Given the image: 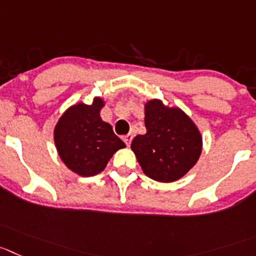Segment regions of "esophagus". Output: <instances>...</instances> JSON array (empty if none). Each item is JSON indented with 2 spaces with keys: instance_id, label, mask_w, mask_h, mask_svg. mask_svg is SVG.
I'll return each instance as SVG.
<instances>
[{
  "instance_id": "1",
  "label": "esophagus",
  "mask_w": 256,
  "mask_h": 256,
  "mask_svg": "<svg viewBox=\"0 0 256 256\" xmlns=\"http://www.w3.org/2000/svg\"><path fill=\"white\" fill-rule=\"evenodd\" d=\"M123 140H124V142H126V144L130 147V142H132V140H133V134H130H130H126V137L123 138Z\"/></svg>"
}]
</instances>
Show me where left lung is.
<instances>
[{
  "label": "left lung",
  "mask_w": 256,
  "mask_h": 256,
  "mask_svg": "<svg viewBox=\"0 0 256 256\" xmlns=\"http://www.w3.org/2000/svg\"><path fill=\"white\" fill-rule=\"evenodd\" d=\"M147 133L138 134L130 148L146 176L158 182H174L198 160L202 137L191 118L176 106L160 99L144 106Z\"/></svg>",
  "instance_id": "8db88e82"
}]
</instances>
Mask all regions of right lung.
<instances>
[{
	"instance_id": "obj_1",
	"label": "right lung",
	"mask_w": 256,
	"mask_h": 256,
	"mask_svg": "<svg viewBox=\"0 0 256 256\" xmlns=\"http://www.w3.org/2000/svg\"><path fill=\"white\" fill-rule=\"evenodd\" d=\"M104 100L78 103L65 110L54 130V140L65 166L82 177L96 176L120 148L126 147L109 123L100 118Z\"/></svg>"
}]
</instances>
